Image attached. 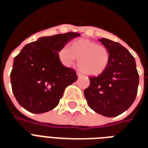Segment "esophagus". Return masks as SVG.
I'll use <instances>...</instances> for the list:
<instances>
[{
  "label": "esophagus",
  "mask_w": 148,
  "mask_h": 148,
  "mask_svg": "<svg viewBox=\"0 0 148 148\" xmlns=\"http://www.w3.org/2000/svg\"><path fill=\"white\" fill-rule=\"evenodd\" d=\"M77 77H82V74L81 73L80 71H77Z\"/></svg>",
  "instance_id": "1"
}]
</instances>
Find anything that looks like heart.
<instances>
[{"mask_svg":"<svg viewBox=\"0 0 148 148\" xmlns=\"http://www.w3.org/2000/svg\"><path fill=\"white\" fill-rule=\"evenodd\" d=\"M59 61L66 66H71L79 59L78 66L84 73L91 76L99 75L108 66L110 55L104 46L89 39H79L71 47L63 46L58 52Z\"/></svg>","mask_w":148,"mask_h":148,"instance_id":"heart-1","label":"heart"}]
</instances>
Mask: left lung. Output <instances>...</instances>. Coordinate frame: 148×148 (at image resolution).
Masks as SVG:
<instances>
[{
  "label": "left lung",
  "instance_id": "8db88e82",
  "mask_svg": "<svg viewBox=\"0 0 148 148\" xmlns=\"http://www.w3.org/2000/svg\"><path fill=\"white\" fill-rule=\"evenodd\" d=\"M99 41L109 51V65L98 76L90 77V84L84 90V96L93 111L114 117L126 111L134 102L139 74L135 58L124 47L105 38Z\"/></svg>",
  "mask_w": 148,
  "mask_h": 148
}]
</instances>
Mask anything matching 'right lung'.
<instances>
[{
  "mask_svg": "<svg viewBox=\"0 0 148 148\" xmlns=\"http://www.w3.org/2000/svg\"><path fill=\"white\" fill-rule=\"evenodd\" d=\"M77 32L39 38L25 45L14 58L10 77L18 103L32 113H43L58 105L66 87L77 79L76 71L64 66L58 52Z\"/></svg>",
  "mask_w": 148,
  "mask_h": 148,
  "instance_id": "right-lung-1",
  "label": "right lung"
}]
</instances>
